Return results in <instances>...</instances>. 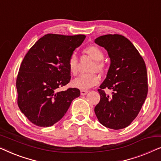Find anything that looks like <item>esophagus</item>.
<instances>
[{
  "mask_svg": "<svg viewBox=\"0 0 161 161\" xmlns=\"http://www.w3.org/2000/svg\"><path fill=\"white\" fill-rule=\"evenodd\" d=\"M88 92H89V91H86V90H81L80 91V94L81 95H86Z\"/></svg>",
  "mask_w": 161,
  "mask_h": 161,
  "instance_id": "1",
  "label": "esophagus"
}]
</instances>
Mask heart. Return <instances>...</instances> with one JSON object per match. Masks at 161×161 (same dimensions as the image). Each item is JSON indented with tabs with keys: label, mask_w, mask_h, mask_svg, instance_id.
I'll use <instances>...</instances> for the list:
<instances>
[{
	"label": "heart",
	"mask_w": 161,
	"mask_h": 161,
	"mask_svg": "<svg viewBox=\"0 0 161 161\" xmlns=\"http://www.w3.org/2000/svg\"><path fill=\"white\" fill-rule=\"evenodd\" d=\"M83 52L89 55L95 61L94 64L92 68V71H97L99 72L104 71L105 64L102 61L104 58V53L100 48L94 45L88 46L83 50ZM67 64L70 73L73 75H77L78 73V58L75 54L73 53L69 56ZM99 82H100V77L98 75L96 72H92V73L82 74L78 78L74 79L72 84L74 87L78 88L79 89L86 90L97 85Z\"/></svg>",
	"instance_id": "obj_1"
}]
</instances>
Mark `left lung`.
<instances>
[{"instance_id":"8db88e82","label":"left lung","mask_w":161,"mask_h":161,"mask_svg":"<svg viewBox=\"0 0 161 161\" xmlns=\"http://www.w3.org/2000/svg\"><path fill=\"white\" fill-rule=\"evenodd\" d=\"M94 42L107 50L111 59L106 78L98 89L100 100L94 112L103 126L125 128L138 116L147 98L146 64L135 46L122 35H104ZM105 87L114 91L111 97L105 94Z\"/></svg>"}]
</instances>
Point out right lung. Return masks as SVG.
<instances>
[{"instance_id": "obj_1", "label": "right lung", "mask_w": 161, "mask_h": 161, "mask_svg": "<svg viewBox=\"0 0 161 161\" xmlns=\"http://www.w3.org/2000/svg\"><path fill=\"white\" fill-rule=\"evenodd\" d=\"M85 35L48 34L31 47L17 75V105L24 115L39 127H50L67 113L80 90L58 92L69 82L68 60L83 43Z\"/></svg>"}]
</instances>
